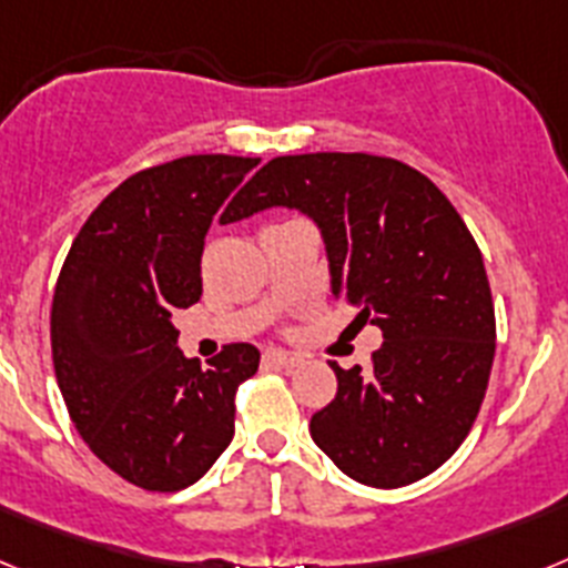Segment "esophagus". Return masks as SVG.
<instances>
[{
	"mask_svg": "<svg viewBox=\"0 0 568 568\" xmlns=\"http://www.w3.org/2000/svg\"><path fill=\"white\" fill-rule=\"evenodd\" d=\"M264 361H270V364H278V366H298L301 364V355L295 353H287V349H267L264 353Z\"/></svg>",
	"mask_w": 568,
	"mask_h": 568,
	"instance_id": "obj_1",
	"label": "esophagus"
}]
</instances>
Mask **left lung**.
<instances>
[{"label": "left lung", "mask_w": 568, "mask_h": 568, "mask_svg": "<svg viewBox=\"0 0 568 568\" xmlns=\"http://www.w3.org/2000/svg\"><path fill=\"white\" fill-rule=\"evenodd\" d=\"M275 204L313 215L333 293L358 307L355 327L384 333L366 373L329 361L338 393L310 435L375 489L433 475L469 435L495 361V304L469 227L424 173L389 155H278L235 193L222 224Z\"/></svg>", "instance_id": "obj_1"}]
</instances>
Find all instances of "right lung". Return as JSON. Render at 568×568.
Returning <instances> with one entry per match:
<instances>
[{"instance_id":"right-lung-1","label":"right lung","mask_w":568,"mask_h":568,"mask_svg":"<svg viewBox=\"0 0 568 568\" xmlns=\"http://www.w3.org/2000/svg\"><path fill=\"white\" fill-rule=\"evenodd\" d=\"M261 159L204 153L144 168L104 195L70 244L50 307V349L70 420L128 484H195L235 433V389L261 353L224 344L202 366L175 346L173 313L202 298L213 215Z\"/></svg>"}]
</instances>
